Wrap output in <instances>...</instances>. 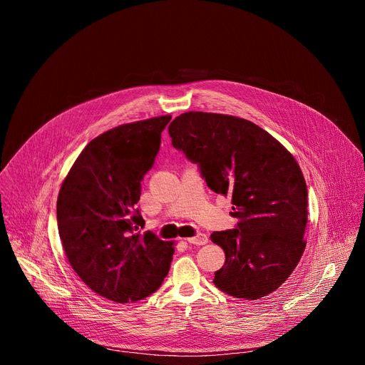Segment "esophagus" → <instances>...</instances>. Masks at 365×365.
<instances>
[{"label": "esophagus", "mask_w": 365, "mask_h": 365, "mask_svg": "<svg viewBox=\"0 0 365 365\" xmlns=\"http://www.w3.org/2000/svg\"><path fill=\"white\" fill-rule=\"evenodd\" d=\"M187 242H190V244H193V245H205V244L207 242V237H206L205 234L199 232V234H196L195 237L187 238Z\"/></svg>", "instance_id": "obj_1"}]
</instances>
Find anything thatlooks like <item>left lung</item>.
<instances>
[{
    "label": "left lung",
    "mask_w": 365,
    "mask_h": 365,
    "mask_svg": "<svg viewBox=\"0 0 365 365\" xmlns=\"http://www.w3.org/2000/svg\"><path fill=\"white\" fill-rule=\"evenodd\" d=\"M175 148L197 165L207 187L232 197V230L211 235L225 251L214 284L255 300L292 274L304 251L307 187L293 155L251 121L185 113L169 125Z\"/></svg>",
    "instance_id": "8db88e82"
}]
</instances>
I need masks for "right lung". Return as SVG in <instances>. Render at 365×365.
Here are the masks:
<instances>
[{"mask_svg": "<svg viewBox=\"0 0 365 365\" xmlns=\"http://www.w3.org/2000/svg\"><path fill=\"white\" fill-rule=\"evenodd\" d=\"M170 115L115 127L79 154L58 197V228L69 263L95 293L117 303L158 290L169 273L173 244L151 231L135 203L160 148Z\"/></svg>", "mask_w": 365, "mask_h": 365, "instance_id": "obj_1", "label": "right lung"}]
</instances>
